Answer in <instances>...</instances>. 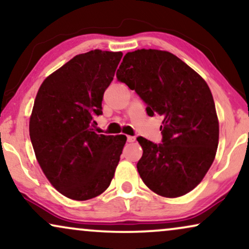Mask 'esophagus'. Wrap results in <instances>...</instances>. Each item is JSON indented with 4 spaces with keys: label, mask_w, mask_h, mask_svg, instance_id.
I'll return each instance as SVG.
<instances>
[{
    "label": "esophagus",
    "mask_w": 249,
    "mask_h": 249,
    "mask_svg": "<svg viewBox=\"0 0 249 249\" xmlns=\"http://www.w3.org/2000/svg\"><path fill=\"white\" fill-rule=\"evenodd\" d=\"M127 141H128V142H134L135 138L132 137V135H128V137H127Z\"/></svg>",
    "instance_id": "1"
}]
</instances>
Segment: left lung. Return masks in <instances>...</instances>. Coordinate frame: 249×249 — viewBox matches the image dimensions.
Here are the masks:
<instances>
[{"label":"left lung","instance_id":"1","mask_svg":"<svg viewBox=\"0 0 249 249\" xmlns=\"http://www.w3.org/2000/svg\"><path fill=\"white\" fill-rule=\"evenodd\" d=\"M117 79L143 100L148 116L163 117L162 143L137 139L143 150L137 164L142 181L164 197L187 194L208 172L218 146L219 124L209 86L177 56L157 49L127 53Z\"/></svg>","mask_w":249,"mask_h":249}]
</instances>
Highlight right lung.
Masks as SVG:
<instances>
[{"mask_svg":"<svg viewBox=\"0 0 249 249\" xmlns=\"http://www.w3.org/2000/svg\"><path fill=\"white\" fill-rule=\"evenodd\" d=\"M122 52L100 49L74 56L48 75L37 90L30 138L43 174L69 199H93L109 187L126 137L97 134L105 90Z\"/></svg>","mask_w":249,"mask_h":249,"instance_id":"add662e5","label":"right lung"}]
</instances>
